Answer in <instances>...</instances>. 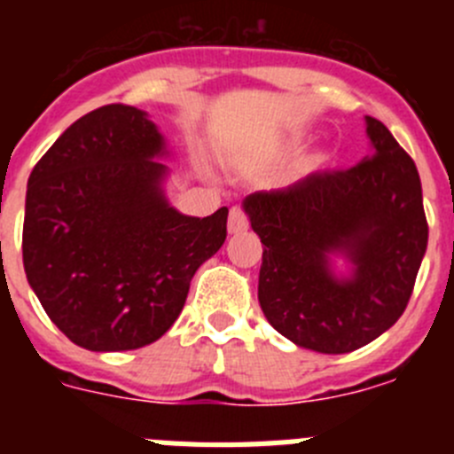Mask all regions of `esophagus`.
<instances>
[{
    "label": "esophagus",
    "instance_id": "esophagus-1",
    "mask_svg": "<svg viewBox=\"0 0 454 454\" xmlns=\"http://www.w3.org/2000/svg\"><path fill=\"white\" fill-rule=\"evenodd\" d=\"M227 227H230V234H240V231L247 230V215L240 207H231L230 220H227Z\"/></svg>",
    "mask_w": 454,
    "mask_h": 454
}]
</instances>
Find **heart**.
I'll use <instances>...</instances> for the list:
<instances>
[{"label":"heart","instance_id":"heart-1","mask_svg":"<svg viewBox=\"0 0 454 454\" xmlns=\"http://www.w3.org/2000/svg\"><path fill=\"white\" fill-rule=\"evenodd\" d=\"M298 143H300V138H293L291 145L288 147H295ZM323 163H325V154H311L309 159H304V163L300 166V172H302V175H309V172H314V170H318V168H323Z\"/></svg>","mask_w":454,"mask_h":454}]
</instances>
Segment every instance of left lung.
I'll list each match as a JSON object with an SVG mask.
<instances>
[{
	"label": "left lung",
	"instance_id": "obj_1",
	"mask_svg": "<svg viewBox=\"0 0 454 454\" xmlns=\"http://www.w3.org/2000/svg\"><path fill=\"white\" fill-rule=\"evenodd\" d=\"M366 131L371 159L246 200L263 243V314L295 346L323 355L366 346L403 316L427 247L414 159L380 120L366 118ZM334 251L356 266L348 280L331 275Z\"/></svg>",
	"mask_w": 454,
	"mask_h": 454
}]
</instances>
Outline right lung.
<instances>
[{
	"mask_svg": "<svg viewBox=\"0 0 454 454\" xmlns=\"http://www.w3.org/2000/svg\"><path fill=\"white\" fill-rule=\"evenodd\" d=\"M161 154L143 111L106 104L70 124L31 170L24 272L51 323L86 350L161 339L195 270L227 239V207L207 218L168 207Z\"/></svg>",
	"mask_w": 454,
	"mask_h": 454,
	"instance_id": "add662e5",
	"label": "right lung"
}]
</instances>
